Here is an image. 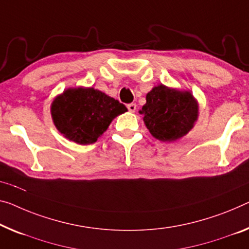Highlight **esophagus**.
Here are the masks:
<instances>
[{
    "mask_svg": "<svg viewBox=\"0 0 249 249\" xmlns=\"http://www.w3.org/2000/svg\"><path fill=\"white\" fill-rule=\"evenodd\" d=\"M127 108L130 112H135L137 109V105L136 103H129V105L127 106Z\"/></svg>",
    "mask_w": 249,
    "mask_h": 249,
    "instance_id": "1",
    "label": "esophagus"
}]
</instances>
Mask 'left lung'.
<instances>
[{
	"label": "left lung",
	"instance_id": "1",
	"mask_svg": "<svg viewBox=\"0 0 249 249\" xmlns=\"http://www.w3.org/2000/svg\"><path fill=\"white\" fill-rule=\"evenodd\" d=\"M146 105L139 113L156 139L175 141L194 128L198 118V103L189 91H179L163 85L147 93Z\"/></svg>",
	"mask_w": 249,
	"mask_h": 249
}]
</instances>
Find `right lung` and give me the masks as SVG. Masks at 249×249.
<instances>
[{
    "label": "right lung",
    "mask_w": 249,
    "mask_h": 249,
    "mask_svg": "<svg viewBox=\"0 0 249 249\" xmlns=\"http://www.w3.org/2000/svg\"><path fill=\"white\" fill-rule=\"evenodd\" d=\"M125 111L124 105L93 88H70L51 105L56 129L79 144L94 143L114 118Z\"/></svg>",
    "instance_id": "1"
}]
</instances>
